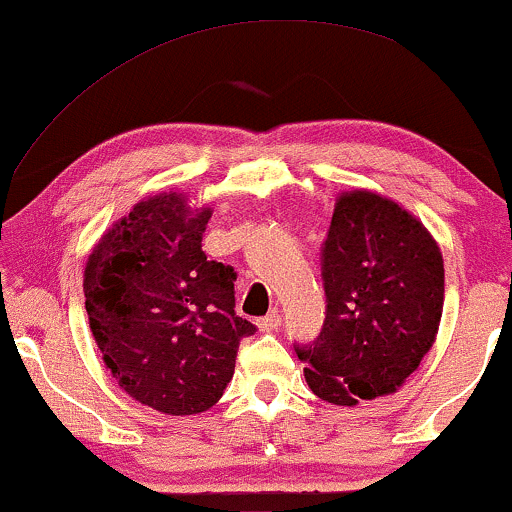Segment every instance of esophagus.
Here are the masks:
<instances>
[{
	"mask_svg": "<svg viewBox=\"0 0 512 512\" xmlns=\"http://www.w3.org/2000/svg\"><path fill=\"white\" fill-rule=\"evenodd\" d=\"M278 326H281V314L278 312H271L257 321V328H260V331H276Z\"/></svg>",
	"mask_w": 512,
	"mask_h": 512,
	"instance_id": "obj_1",
	"label": "esophagus"
}]
</instances>
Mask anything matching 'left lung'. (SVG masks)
<instances>
[{
  "mask_svg": "<svg viewBox=\"0 0 512 512\" xmlns=\"http://www.w3.org/2000/svg\"><path fill=\"white\" fill-rule=\"evenodd\" d=\"M326 321L295 345L316 397L338 406L397 392L437 338L444 260L423 222L373 191L335 203L321 248Z\"/></svg>",
  "mask_w": 512,
  "mask_h": 512,
  "instance_id": "obj_1",
  "label": "left lung"
}]
</instances>
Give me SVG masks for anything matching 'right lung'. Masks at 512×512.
I'll use <instances>...</instances> for the list:
<instances>
[{"label": "right lung", "mask_w": 512, "mask_h": 512, "mask_svg": "<svg viewBox=\"0 0 512 512\" xmlns=\"http://www.w3.org/2000/svg\"><path fill=\"white\" fill-rule=\"evenodd\" d=\"M210 208L184 193L144 198L94 245L84 307L106 368L129 397L167 416L208 411L234 378L238 345L255 333L236 314L229 264L208 260Z\"/></svg>", "instance_id": "1"}]
</instances>
